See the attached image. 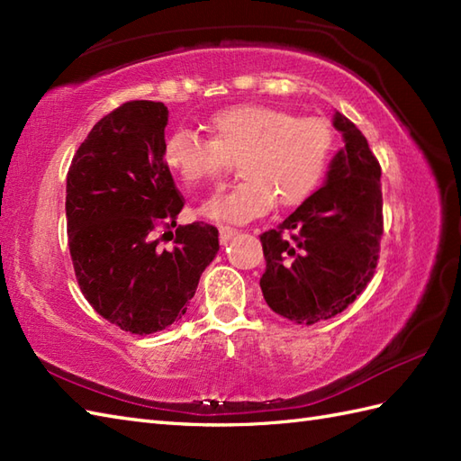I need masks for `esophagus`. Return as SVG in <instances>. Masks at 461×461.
<instances>
[{"label": "esophagus", "mask_w": 461, "mask_h": 461, "mask_svg": "<svg viewBox=\"0 0 461 461\" xmlns=\"http://www.w3.org/2000/svg\"><path fill=\"white\" fill-rule=\"evenodd\" d=\"M220 241H221V246H225V243H228L233 236H236V230L233 228H230V225H220Z\"/></svg>", "instance_id": "esophagus-1"}]
</instances>
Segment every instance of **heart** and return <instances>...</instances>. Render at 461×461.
<instances>
[{
  "label": "heart",
  "instance_id": "obj_1",
  "mask_svg": "<svg viewBox=\"0 0 461 461\" xmlns=\"http://www.w3.org/2000/svg\"><path fill=\"white\" fill-rule=\"evenodd\" d=\"M212 140L178 129L164 140V162L185 184L218 182L240 160L243 178L236 188L215 194L202 205L213 221L246 223L273 202L291 208L317 190L335 150L327 121L295 119L277 106L233 104L208 121Z\"/></svg>",
  "mask_w": 461,
  "mask_h": 461
}]
</instances>
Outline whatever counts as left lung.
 <instances>
[{
	"instance_id": "obj_1",
	"label": "left lung",
	"mask_w": 461,
	"mask_h": 461,
	"mask_svg": "<svg viewBox=\"0 0 461 461\" xmlns=\"http://www.w3.org/2000/svg\"><path fill=\"white\" fill-rule=\"evenodd\" d=\"M332 126L342 146L325 184L277 230L261 233L267 305L299 325L345 311L375 276L382 236L380 164L355 124L339 111Z\"/></svg>"
}]
</instances>
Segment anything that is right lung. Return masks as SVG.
<instances>
[{"label": "right lung", "mask_w": 461, "mask_h": 461, "mask_svg": "<svg viewBox=\"0 0 461 461\" xmlns=\"http://www.w3.org/2000/svg\"><path fill=\"white\" fill-rule=\"evenodd\" d=\"M166 124L162 103H124L93 126L67 174L68 249L83 295L140 337L185 315L220 249L213 225H176L184 200L164 162ZM158 227L170 250L159 246Z\"/></svg>", "instance_id": "obj_1"}]
</instances>
